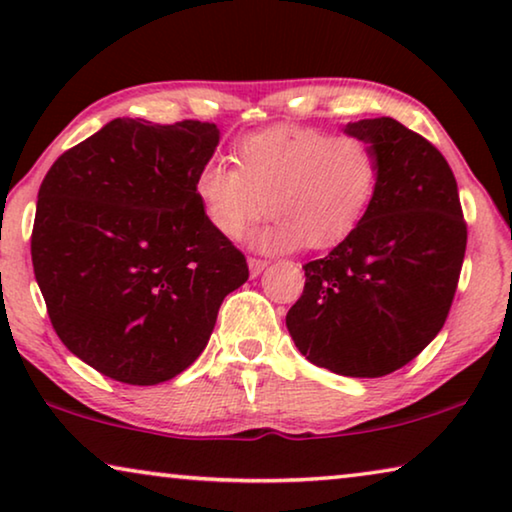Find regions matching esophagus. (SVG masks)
I'll return each instance as SVG.
<instances>
[{"mask_svg":"<svg viewBox=\"0 0 512 512\" xmlns=\"http://www.w3.org/2000/svg\"><path fill=\"white\" fill-rule=\"evenodd\" d=\"M247 265H249L251 277H258V274H261L267 267V261H263V258H249Z\"/></svg>","mask_w":512,"mask_h":512,"instance_id":"obj_1","label":"esophagus"}]
</instances>
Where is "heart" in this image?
I'll return each mask as SVG.
<instances>
[{
  "mask_svg": "<svg viewBox=\"0 0 512 512\" xmlns=\"http://www.w3.org/2000/svg\"><path fill=\"white\" fill-rule=\"evenodd\" d=\"M235 164L203 162L194 194L208 224L235 240L265 212L270 224L254 245L288 251L341 245L364 222L380 185V155L368 139L334 137L306 125L251 132L235 148Z\"/></svg>",
  "mask_w": 512,
  "mask_h": 512,
  "instance_id": "heart-1",
  "label": "heart"
}]
</instances>
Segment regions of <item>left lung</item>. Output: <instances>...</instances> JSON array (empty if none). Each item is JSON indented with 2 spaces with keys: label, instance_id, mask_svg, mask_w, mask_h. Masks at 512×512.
<instances>
[{
  "label": "left lung",
  "instance_id": "left-lung-1",
  "mask_svg": "<svg viewBox=\"0 0 512 512\" xmlns=\"http://www.w3.org/2000/svg\"><path fill=\"white\" fill-rule=\"evenodd\" d=\"M380 155V185L359 229L304 265L286 327L297 350L345 377L389 375L439 334L467 247L458 183L444 155L391 116L345 125Z\"/></svg>",
  "mask_w": 512,
  "mask_h": 512
}]
</instances>
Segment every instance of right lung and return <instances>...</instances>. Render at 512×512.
Segmentation results:
<instances>
[{"label":"right lung","mask_w":512,"mask_h":512,"mask_svg":"<svg viewBox=\"0 0 512 512\" xmlns=\"http://www.w3.org/2000/svg\"><path fill=\"white\" fill-rule=\"evenodd\" d=\"M215 123L114 119L52 164L38 190L31 261L54 332L116 382H167L208 345L224 297L249 279L194 176Z\"/></svg>","instance_id":"obj_1"}]
</instances>
